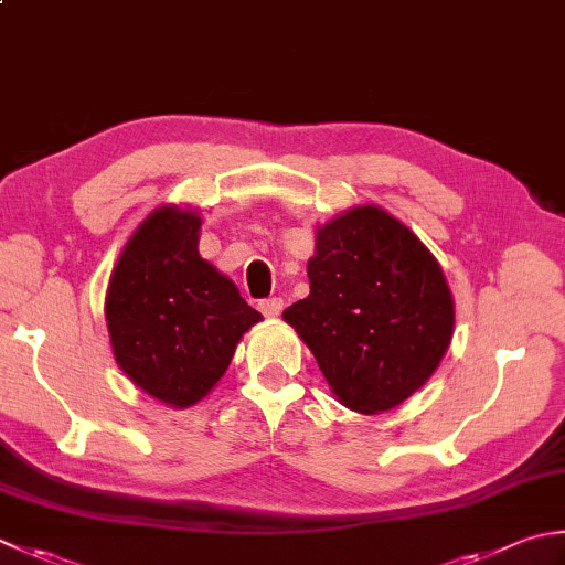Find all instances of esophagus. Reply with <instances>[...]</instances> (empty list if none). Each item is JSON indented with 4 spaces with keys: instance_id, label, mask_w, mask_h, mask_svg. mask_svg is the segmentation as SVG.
<instances>
[{
    "instance_id": "esophagus-1",
    "label": "esophagus",
    "mask_w": 565,
    "mask_h": 565,
    "mask_svg": "<svg viewBox=\"0 0 565 565\" xmlns=\"http://www.w3.org/2000/svg\"><path fill=\"white\" fill-rule=\"evenodd\" d=\"M259 311L264 316H279L284 311V298H279V296L264 298V301H259Z\"/></svg>"
}]
</instances>
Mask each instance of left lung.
Segmentation results:
<instances>
[{"label": "left lung", "mask_w": 565, "mask_h": 565, "mask_svg": "<svg viewBox=\"0 0 565 565\" xmlns=\"http://www.w3.org/2000/svg\"><path fill=\"white\" fill-rule=\"evenodd\" d=\"M311 294L284 320L311 348L338 399L360 414L422 390L452 338L446 276L412 230L364 205L318 230Z\"/></svg>", "instance_id": "obj_1"}]
</instances>
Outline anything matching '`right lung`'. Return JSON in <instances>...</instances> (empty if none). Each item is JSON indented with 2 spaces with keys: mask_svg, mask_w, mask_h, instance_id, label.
Listing matches in <instances>:
<instances>
[{
  "mask_svg": "<svg viewBox=\"0 0 565 565\" xmlns=\"http://www.w3.org/2000/svg\"><path fill=\"white\" fill-rule=\"evenodd\" d=\"M201 217L153 210L127 242L109 279L105 313L115 360L163 404L191 406L230 367L262 313L198 254Z\"/></svg>",
  "mask_w": 565,
  "mask_h": 565,
  "instance_id": "obj_1",
  "label": "right lung"
}]
</instances>
